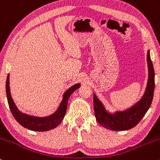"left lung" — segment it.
<instances>
[{"label": "left lung", "mask_w": 160, "mask_h": 160, "mask_svg": "<svg viewBox=\"0 0 160 160\" xmlns=\"http://www.w3.org/2000/svg\"><path fill=\"white\" fill-rule=\"evenodd\" d=\"M149 71L148 86L144 96L138 103L130 109L124 112H118L115 114H109L94 94V110L95 116L99 124L104 128L113 131H123L135 127L144 117L148 111L153 98L154 87H155V74L153 63L150 59V52L147 56Z\"/></svg>", "instance_id": "obj_1"}]
</instances>
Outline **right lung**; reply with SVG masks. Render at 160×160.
<instances>
[{"mask_svg": "<svg viewBox=\"0 0 160 160\" xmlns=\"http://www.w3.org/2000/svg\"><path fill=\"white\" fill-rule=\"evenodd\" d=\"M9 75L7 76V82H6V93L7 97V102H8L9 107H10V111L12 113V116L23 127L28 128L30 130L33 131H38V132H43V131H48V130L52 129L57 127L63 120L64 117H65L66 110L68 107V101L69 97L74 92L80 87V83L76 84V85L73 86L71 87L65 93L64 95V98L62 100L61 104H60L59 108H58V111H57L54 114L49 116L47 117H43V118H40V117H32V116H28L20 112L17 108L16 107L15 104H14L13 101L11 98L10 92V86H9Z\"/></svg>", "mask_w": 160, "mask_h": 160, "instance_id": "add662e5", "label": "right lung"}]
</instances>
